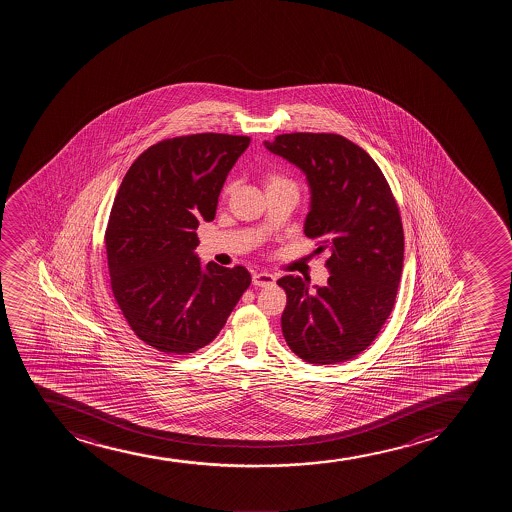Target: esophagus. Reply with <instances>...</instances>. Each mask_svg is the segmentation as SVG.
<instances>
[{"label": "esophagus", "instance_id": "34e87169", "mask_svg": "<svg viewBox=\"0 0 512 512\" xmlns=\"http://www.w3.org/2000/svg\"><path fill=\"white\" fill-rule=\"evenodd\" d=\"M273 283H275V275H271L268 271H254L253 285H256V287H268Z\"/></svg>", "mask_w": 512, "mask_h": 512}]
</instances>
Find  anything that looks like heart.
<instances>
[{
	"instance_id": "1",
	"label": "heart",
	"mask_w": 512,
	"mask_h": 512,
	"mask_svg": "<svg viewBox=\"0 0 512 512\" xmlns=\"http://www.w3.org/2000/svg\"><path fill=\"white\" fill-rule=\"evenodd\" d=\"M290 183L287 179H283L282 176H277V174H270V176L266 177V188H270V186H277V184Z\"/></svg>"
}]
</instances>
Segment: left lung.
<instances>
[{"label":"left lung","mask_w":512,"mask_h":512,"mask_svg":"<svg viewBox=\"0 0 512 512\" xmlns=\"http://www.w3.org/2000/svg\"><path fill=\"white\" fill-rule=\"evenodd\" d=\"M265 147L306 174L304 234L329 253L326 287L292 275L278 280L287 294L285 341L307 364L353 359L393 311L405 251L400 208L379 165L345 136L288 133Z\"/></svg>","instance_id":"obj_1"}]
</instances>
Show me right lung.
Segmentation results:
<instances>
[{"label":"right lung","mask_w":512,"mask_h":512,"mask_svg":"<svg viewBox=\"0 0 512 512\" xmlns=\"http://www.w3.org/2000/svg\"><path fill=\"white\" fill-rule=\"evenodd\" d=\"M249 136L198 133L159 141L126 172L107 222V266L119 309L141 341L188 355L224 328L251 285L244 266H201L196 229Z\"/></svg>","instance_id":"obj_1"}]
</instances>
